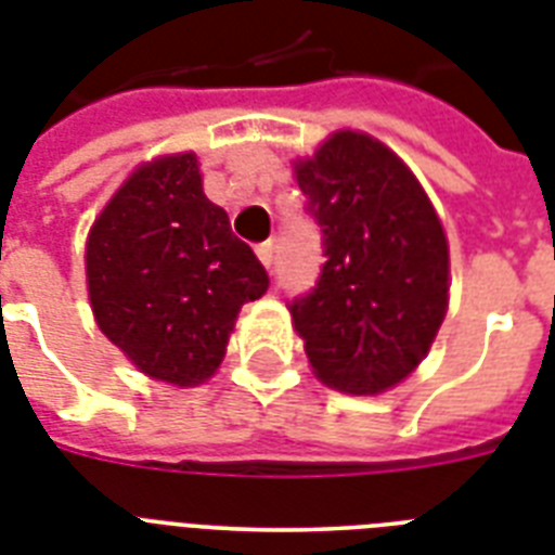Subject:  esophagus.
<instances>
[{
  "instance_id": "1",
  "label": "esophagus",
  "mask_w": 555,
  "mask_h": 555,
  "mask_svg": "<svg viewBox=\"0 0 555 555\" xmlns=\"http://www.w3.org/2000/svg\"><path fill=\"white\" fill-rule=\"evenodd\" d=\"M256 256H259V261L264 268H273V244H259V247H256Z\"/></svg>"
}]
</instances>
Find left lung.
Returning a JSON list of instances; mask_svg holds the SVG:
<instances>
[{"mask_svg":"<svg viewBox=\"0 0 555 555\" xmlns=\"http://www.w3.org/2000/svg\"><path fill=\"white\" fill-rule=\"evenodd\" d=\"M296 181L325 256L317 285L287 305L308 363L339 391L379 395L412 374L443 322V227L409 167L369 134L328 138Z\"/></svg>","mask_w":555,"mask_h":555,"instance_id":"left-lung-1","label":"left lung"}]
</instances>
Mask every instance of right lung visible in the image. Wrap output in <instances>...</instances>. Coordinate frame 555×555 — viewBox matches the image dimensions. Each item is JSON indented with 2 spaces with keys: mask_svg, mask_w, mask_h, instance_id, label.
<instances>
[{
  "mask_svg": "<svg viewBox=\"0 0 555 555\" xmlns=\"http://www.w3.org/2000/svg\"><path fill=\"white\" fill-rule=\"evenodd\" d=\"M100 331L143 374L195 386L218 369L268 270L204 195L192 152L152 160L100 212L86 244Z\"/></svg>",
  "mask_w": 555,
  "mask_h": 555,
  "instance_id": "1",
  "label": "right lung"
}]
</instances>
